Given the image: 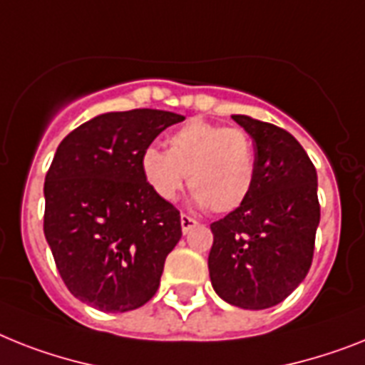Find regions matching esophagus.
<instances>
[{
	"mask_svg": "<svg viewBox=\"0 0 365 365\" xmlns=\"http://www.w3.org/2000/svg\"><path fill=\"white\" fill-rule=\"evenodd\" d=\"M197 224H200V222H197L195 218H192V216L180 215V227H182V233H185V235L190 233V231L194 230Z\"/></svg>",
	"mask_w": 365,
	"mask_h": 365,
	"instance_id": "1",
	"label": "esophagus"
}]
</instances>
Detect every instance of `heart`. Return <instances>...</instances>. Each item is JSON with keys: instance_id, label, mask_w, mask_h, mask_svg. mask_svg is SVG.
Segmentation results:
<instances>
[{"instance_id": "obj_1", "label": "heart", "mask_w": 365, "mask_h": 365, "mask_svg": "<svg viewBox=\"0 0 365 365\" xmlns=\"http://www.w3.org/2000/svg\"><path fill=\"white\" fill-rule=\"evenodd\" d=\"M168 150L147 147L140 156L141 177L162 201H173L185 186L195 203L225 215L239 209L255 179L254 141L237 126L186 123L168 135Z\"/></svg>"}]
</instances>
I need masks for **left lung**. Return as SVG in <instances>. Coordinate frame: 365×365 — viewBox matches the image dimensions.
Instances as JSON below:
<instances>
[{
  "label": "left lung",
  "instance_id": "1",
  "mask_svg": "<svg viewBox=\"0 0 365 365\" xmlns=\"http://www.w3.org/2000/svg\"><path fill=\"white\" fill-rule=\"evenodd\" d=\"M231 117L254 140L255 179L239 209L210 224V282L237 308H272L312 267L321 218L317 171L287 130L248 115Z\"/></svg>",
  "mask_w": 365,
  "mask_h": 365
}]
</instances>
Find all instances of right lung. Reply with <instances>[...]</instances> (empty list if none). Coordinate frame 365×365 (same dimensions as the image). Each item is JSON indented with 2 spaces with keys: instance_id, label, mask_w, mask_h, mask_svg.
<instances>
[{
  "instance_id": "add662e5",
  "label": "right lung",
  "mask_w": 365,
  "mask_h": 365,
  "mask_svg": "<svg viewBox=\"0 0 365 365\" xmlns=\"http://www.w3.org/2000/svg\"><path fill=\"white\" fill-rule=\"evenodd\" d=\"M179 113H102L59 143L44 179V237L67 289L101 312L141 308L179 242L180 212L141 177L140 156Z\"/></svg>"
}]
</instances>
